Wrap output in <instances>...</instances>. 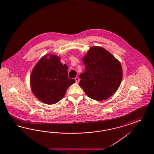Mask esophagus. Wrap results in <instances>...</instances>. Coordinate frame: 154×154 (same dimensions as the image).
I'll use <instances>...</instances> for the list:
<instances>
[{"label":"esophagus","mask_w":154,"mask_h":154,"mask_svg":"<svg viewBox=\"0 0 154 154\" xmlns=\"http://www.w3.org/2000/svg\"><path fill=\"white\" fill-rule=\"evenodd\" d=\"M75 82H76V83H79V81H80V79H79V78L78 77H76L75 78Z\"/></svg>","instance_id":"1"}]
</instances>
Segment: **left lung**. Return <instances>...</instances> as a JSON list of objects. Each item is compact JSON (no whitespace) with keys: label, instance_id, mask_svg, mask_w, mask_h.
Here are the masks:
<instances>
[{"label":"left lung","instance_id":"obj_1","mask_svg":"<svg viewBox=\"0 0 154 154\" xmlns=\"http://www.w3.org/2000/svg\"><path fill=\"white\" fill-rule=\"evenodd\" d=\"M85 72L79 75V85L88 97L106 100L119 88L122 79L119 61L102 47L93 46L83 57Z\"/></svg>","mask_w":154,"mask_h":154}]
</instances>
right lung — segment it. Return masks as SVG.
I'll list each match as a JSON object with an SVG mask.
<instances>
[{
	"label": "right lung",
	"instance_id": "obj_1",
	"mask_svg": "<svg viewBox=\"0 0 154 154\" xmlns=\"http://www.w3.org/2000/svg\"><path fill=\"white\" fill-rule=\"evenodd\" d=\"M68 66L55 54H46L38 61L30 76L31 90L42 102L53 104L65 95L74 79L68 77Z\"/></svg>",
	"mask_w": 154,
	"mask_h": 154
}]
</instances>
